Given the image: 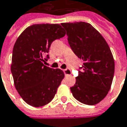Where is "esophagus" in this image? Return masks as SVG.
I'll use <instances>...</instances> for the list:
<instances>
[{"label": "esophagus", "instance_id": "34e87169", "mask_svg": "<svg viewBox=\"0 0 127 127\" xmlns=\"http://www.w3.org/2000/svg\"><path fill=\"white\" fill-rule=\"evenodd\" d=\"M63 72L65 75H70V74H71V70L69 69H64Z\"/></svg>", "mask_w": 127, "mask_h": 127}]
</instances>
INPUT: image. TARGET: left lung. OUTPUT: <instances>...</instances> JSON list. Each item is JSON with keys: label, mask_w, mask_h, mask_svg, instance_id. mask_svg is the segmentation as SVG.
<instances>
[{"label": "left lung", "mask_w": 127, "mask_h": 127, "mask_svg": "<svg viewBox=\"0 0 127 127\" xmlns=\"http://www.w3.org/2000/svg\"><path fill=\"white\" fill-rule=\"evenodd\" d=\"M73 53L84 63L74 85L70 88L74 98L82 104L95 105L109 91L114 73L110 48L102 35L85 22L62 23Z\"/></svg>", "instance_id": "left-lung-1"}]
</instances>
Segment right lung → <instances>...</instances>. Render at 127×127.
I'll list each match as a JSON object with an SVG mask.
<instances>
[{
  "instance_id": "add662e5",
  "label": "right lung",
  "mask_w": 127,
  "mask_h": 127,
  "mask_svg": "<svg viewBox=\"0 0 127 127\" xmlns=\"http://www.w3.org/2000/svg\"><path fill=\"white\" fill-rule=\"evenodd\" d=\"M65 35L59 24H36L28 27L14 45L11 73L15 87L29 105L39 107L51 102L64 74L44 65L43 59L55 40Z\"/></svg>"
}]
</instances>
